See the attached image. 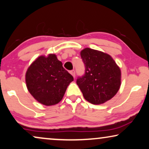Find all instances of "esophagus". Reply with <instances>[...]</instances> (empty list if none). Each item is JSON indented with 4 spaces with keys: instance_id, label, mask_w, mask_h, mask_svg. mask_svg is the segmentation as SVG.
<instances>
[{
    "instance_id": "esophagus-1",
    "label": "esophagus",
    "mask_w": 149,
    "mask_h": 149,
    "mask_svg": "<svg viewBox=\"0 0 149 149\" xmlns=\"http://www.w3.org/2000/svg\"><path fill=\"white\" fill-rule=\"evenodd\" d=\"M70 73L72 75L73 77H74H74H75V71H74V70H70Z\"/></svg>"
}]
</instances>
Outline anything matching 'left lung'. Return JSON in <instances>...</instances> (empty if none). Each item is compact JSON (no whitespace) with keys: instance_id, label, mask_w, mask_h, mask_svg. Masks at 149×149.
<instances>
[{"instance_id":"1","label":"left lung","mask_w":149,"mask_h":149,"mask_svg":"<svg viewBox=\"0 0 149 149\" xmlns=\"http://www.w3.org/2000/svg\"><path fill=\"white\" fill-rule=\"evenodd\" d=\"M85 74L77 84L85 99L93 104L104 103L115 96L121 86V70L110 55L85 48L81 52Z\"/></svg>"}]
</instances>
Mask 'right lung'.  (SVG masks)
Segmentation results:
<instances>
[{
	"label": "right lung",
	"mask_w": 149,
	"mask_h": 149,
	"mask_svg": "<svg viewBox=\"0 0 149 149\" xmlns=\"http://www.w3.org/2000/svg\"><path fill=\"white\" fill-rule=\"evenodd\" d=\"M73 80L55 54L38 57L26 74L28 90L38 102L46 106L60 102Z\"/></svg>",
	"instance_id": "1"
}]
</instances>
